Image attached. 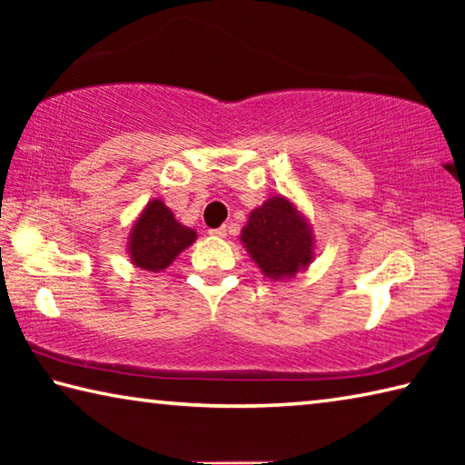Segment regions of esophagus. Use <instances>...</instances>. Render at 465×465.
Here are the masks:
<instances>
[{"label": "esophagus", "mask_w": 465, "mask_h": 465, "mask_svg": "<svg viewBox=\"0 0 465 465\" xmlns=\"http://www.w3.org/2000/svg\"><path fill=\"white\" fill-rule=\"evenodd\" d=\"M209 235H215V238H225L227 230L225 227H217V230H209Z\"/></svg>", "instance_id": "34e87169"}]
</instances>
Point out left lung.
Listing matches in <instances>:
<instances>
[{
    "label": "left lung",
    "instance_id": "left-lung-1",
    "mask_svg": "<svg viewBox=\"0 0 465 465\" xmlns=\"http://www.w3.org/2000/svg\"><path fill=\"white\" fill-rule=\"evenodd\" d=\"M254 262L271 279L295 277L313 258V238L305 219L282 196H272L250 213L242 230Z\"/></svg>",
    "mask_w": 465,
    "mask_h": 465
}]
</instances>
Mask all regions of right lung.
<instances>
[{"mask_svg":"<svg viewBox=\"0 0 465 465\" xmlns=\"http://www.w3.org/2000/svg\"><path fill=\"white\" fill-rule=\"evenodd\" d=\"M196 233L180 225L162 201H152L131 230L129 250L135 266L145 271H163Z\"/></svg>","mask_w":465,"mask_h":465,"instance_id":"right-lung-1","label":"right lung"}]
</instances>
